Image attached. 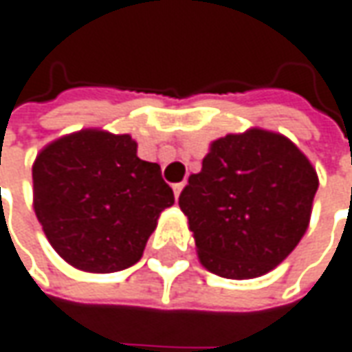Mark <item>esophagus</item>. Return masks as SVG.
<instances>
[{"label":"esophagus","instance_id":"1","mask_svg":"<svg viewBox=\"0 0 352 352\" xmlns=\"http://www.w3.org/2000/svg\"><path fill=\"white\" fill-rule=\"evenodd\" d=\"M183 187H185V183H177V185H173V192H175V199H179V195H181V191H183Z\"/></svg>","mask_w":352,"mask_h":352}]
</instances>
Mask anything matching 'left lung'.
I'll return each instance as SVG.
<instances>
[{"instance_id":"8db88e82","label":"left lung","mask_w":352,"mask_h":352,"mask_svg":"<svg viewBox=\"0 0 352 352\" xmlns=\"http://www.w3.org/2000/svg\"><path fill=\"white\" fill-rule=\"evenodd\" d=\"M319 179L299 147L250 128L210 144L179 206L201 264L228 280H252L282 264L303 238Z\"/></svg>"}]
</instances>
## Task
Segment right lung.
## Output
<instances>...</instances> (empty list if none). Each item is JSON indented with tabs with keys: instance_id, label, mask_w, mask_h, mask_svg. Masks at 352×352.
Wrapping results in <instances>:
<instances>
[{
	"instance_id": "add662e5",
	"label": "right lung",
	"mask_w": 352,
	"mask_h": 352,
	"mask_svg": "<svg viewBox=\"0 0 352 352\" xmlns=\"http://www.w3.org/2000/svg\"><path fill=\"white\" fill-rule=\"evenodd\" d=\"M173 203L160 165L140 160L128 133L74 131L43 147L33 163V208L43 232L82 272L133 266L161 210Z\"/></svg>"
}]
</instances>
